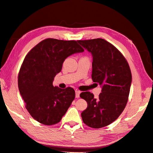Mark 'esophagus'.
<instances>
[{"mask_svg":"<svg viewBox=\"0 0 153 153\" xmlns=\"http://www.w3.org/2000/svg\"><path fill=\"white\" fill-rule=\"evenodd\" d=\"M80 92H80L79 90H76V98H79V97Z\"/></svg>","mask_w":153,"mask_h":153,"instance_id":"obj_1","label":"esophagus"}]
</instances>
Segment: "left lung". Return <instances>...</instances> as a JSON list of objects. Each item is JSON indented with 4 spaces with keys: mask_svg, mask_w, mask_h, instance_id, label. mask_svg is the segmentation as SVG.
Here are the masks:
<instances>
[{
    "mask_svg": "<svg viewBox=\"0 0 153 153\" xmlns=\"http://www.w3.org/2000/svg\"><path fill=\"white\" fill-rule=\"evenodd\" d=\"M77 42L92 53V81L102 87L97 98L90 92L80 94L88 104L82 118L90 128H101L117 120L125 108L131 83V70L122 53L107 40L97 38Z\"/></svg>",
    "mask_w": 153,
    "mask_h": 153,
    "instance_id": "left-lung-1",
    "label": "left lung"
}]
</instances>
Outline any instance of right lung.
Masks as SVG:
<instances>
[{
	"label": "right lung",
	"mask_w": 153,
	"mask_h": 153,
	"mask_svg": "<svg viewBox=\"0 0 153 153\" xmlns=\"http://www.w3.org/2000/svg\"><path fill=\"white\" fill-rule=\"evenodd\" d=\"M84 51L76 40L46 38L30 51L21 66L18 87L30 115L40 123H58L75 98L74 88L53 86L67 57Z\"/></svg>",
	"instance_id": "add662e5"
}]
</instances>
